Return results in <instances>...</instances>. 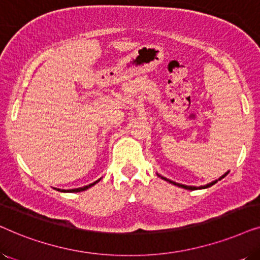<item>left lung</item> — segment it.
<instances>
[{
  "instance_id": "obj_1",
  "label": "left lung",
  "mask_w": 260,
  "mask_h": 260,
  "mask_svg": "<svg viewBox=\"0 0 260 260\" xmlns=\"http://www.w3.org/2000/svg\"><path fill=\"white\" fill-rule=\"evenodd\" d=\"M230 172H227V173H225L223 174V175L221 176V177H219V180H221V179H223V177H225L227 174H229ZM159 177H161V179H163L165 181H168L169 183H172V184H175V186H177V187H181V188H184V189H189V190H195V189H204V188H208V187H211V186H213V184H215L216 182H218V180H215V181H213V182H211V183H208V184H206V186H200V187H194V186H186V184H181V183H176V182H174V181H170V180H168V179H166V177H163V176H161V175H158Z\"/></svg>"
}]
</instances>
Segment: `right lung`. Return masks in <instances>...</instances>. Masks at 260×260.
Wrapping results in <instances>:
<instances>
[{"label": "right lung", "mask_w": 260, "mask_h": 260, "mask_svg": "<svg viewBox=\"0 0 260 260\" xmlns=\"http://www.w3.org/2000/svg\"><path fill=\"white\" fill-rule=\"evenodd\" d=\"M99 181H101V179L97 180V181H95V182H93V183L88 184V186L80 187V188H76V189H69V190H67V189H56V188H55V189H56V190H59V191H63V193H67V191H69V193H78V191H83V190H86V189H88V188L92 187V186H94V184L97 183V182H99Z\"/></svg>", "instance_id": "right-lung-1"}]
</instances>
